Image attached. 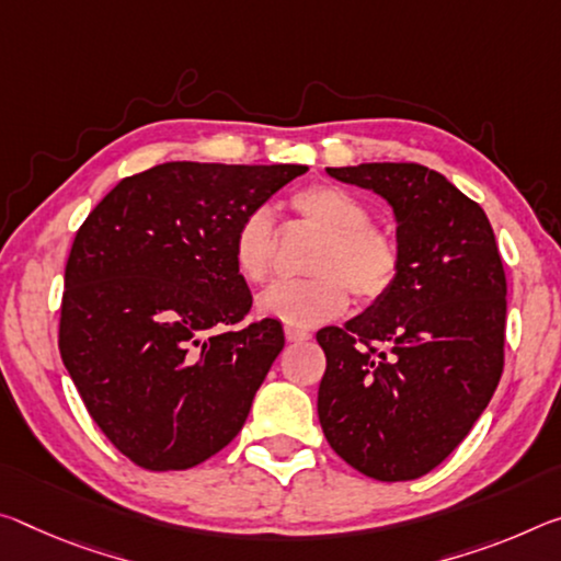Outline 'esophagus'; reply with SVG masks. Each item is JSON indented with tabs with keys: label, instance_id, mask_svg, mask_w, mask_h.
<instances>
[{
	"label": "esophagus",
	"instance_id": "1",
	"mask_svg": "<svg viewBox=\"0 0 561 561\" xmlns=\"http://www.w3.org/2000/svg\"><path fill=\"white\" fill-rule=\"evenodd\" d=\"M284 336H287V342H291V344H299V342H307L309 336V332H305V329H295V327H287L284 329Z\"/></svg>",
	"mask_w": 561,
	"mask_h": 561
}]
</instances>
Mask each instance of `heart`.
I'll return each mask as SVG.
<instances>
[{
    "instance_id": "b5f03b06",
    "label": "heart",
    "mask_w": 561,
    "mask_h": 561,
    "mask_svg": "<svg viewBox=\"0 0 561 561\" xmlns=\"http://www.w3.org/2000/svg\"><path fill=\"white\" fill-rule=\"evenodd\" d=\"M291 209L301 225L319 232L309 256L305 282L277 284L256 301V312L295 329H312L340 317L350 305V289L364 305L379 301L399 277V244L394 234L371 221L357 194L340 184H307L291 194ZM232 256L249 284L272 277L277 234L266 209H254L239 221Z\"/></svg>"
}]
</instances>
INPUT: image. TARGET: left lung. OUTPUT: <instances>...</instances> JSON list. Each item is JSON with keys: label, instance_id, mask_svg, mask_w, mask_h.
Segmentation results:
<instances>
[{"label": "left lung", "instance_id": "left-lung-1", "mask_svg": "<svg viewBox=\"0 0 561 561\" xmlns=\"http://www.w3.org/2000/svg\"><path fill=\"white\" fill-rule=\"evenodd\" d=\"M377 192L397 219L394 287L344 327H324L317 412L336 455L379 482L442 465L504 369L506 277L484 209L414 162L327 167Z\"/></svg>", "mask_w": 561, "mask_h": 561}]
</instances>
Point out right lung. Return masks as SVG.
Here are the masks:
<instances>
[{
  "label": "right lung",
  "mask_w": 561,
  "mask_h": 561,
  "mask_svg": "<svg viewBox=\"0 0 561 561\" xmlns=\"http://www.w3.org/2000/svg\"><path fill=\"white\" fill-rule=\"evenodd\" d=\"M305 164L167 162L89 211L65 270L59 354L104 437L137 467L190 469L232 442L284 346L242 329L252 295L232 242Z\"/></svg>",
  "instance_id": "add662e5"
}]
</instances>
